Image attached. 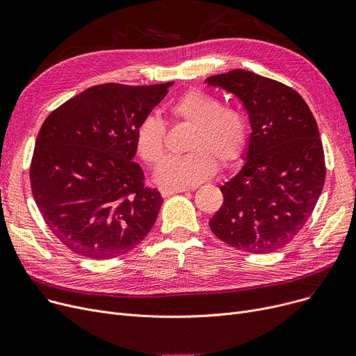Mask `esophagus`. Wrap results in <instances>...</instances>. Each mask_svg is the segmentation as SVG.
I'll return each mask as SVG.
<instances>
[{"instance_id": "esophagus-1", "label": "esophagus", "mask_w": 356, "mask_h": 356, "mask_svg": "<svg viewBox=\"0 0 356 356\" xmlns=\"http://www.w3.org/2000/svg\"><path fill=\"white\" fill-rule=\"evenodd\" d=\"M188 189H170V188H161L160 189V193H161V196L163 197H168V196H172V195H176V193H183V192H186Z\"/></svg>"}]
</instances>
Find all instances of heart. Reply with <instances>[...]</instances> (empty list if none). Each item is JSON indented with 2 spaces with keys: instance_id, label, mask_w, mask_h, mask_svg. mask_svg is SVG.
<instances>
[{
  "instance_id": "b5f03b06",
  "label": "heart",
  "mask_w": 356,
  "mask_h": 356,
  "mask_svg": "<svg viewBox=\"0 0 356 356\" xmlns=\"http://www.w3.org/2000/svg\"><path fill=\"white\" fill-rule=\"evenodd\" d=\"M175 121L192 125L186 149L188 154L165 159L154 172V181L173 189L191 188L209 179L222 167L234 165L244 154L247 124L236 109L222 106L220 101L200 89L186 90L172 105ZM165 129L156 117H145L136 128L137 156L154 165L164 156Z\"/></svg>"
}]
</instances>
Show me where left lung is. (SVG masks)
Wrapping results in <instances>:
<instances>
[{
    "label": "left lung",
    "mask_w": 356,
    "mask_h": 356,
    "mask_svg": "<svg viewBox=\"0 0 356 356\" xmlns=\"http://www.w3.org/2000/svg\"><path fill=\"white\" fill-rule=\"evenodd\" d=\"M204 83L235 95L251 125L245 163L219 188L223 203L209 227L241 251L283 248L305 227L325 184V153L312 111L294 89L244 69Z\"/></svg>",
    "instance_id": "8db88e82"
}]
</instances>
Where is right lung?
Returning <instances> with one entry per match:
<instances>
[{"mask_svg": "<svg viewBox=\"0 0 356 356\" xmlns=\"http://www.w3.org/2000/svg\"><path fill=\"white\" fill-rule=\"evenodd\" d=\"M175 82L104 83L70 98L43 122L30 168L34 202L74 254L109 259L152 231L163 197L144 188L134 133Z\"/></svg>", "mask_w": 356, "mask_h": 356, "instance_id": "right-lung-1", "label": "right lung"}]
</instances>
